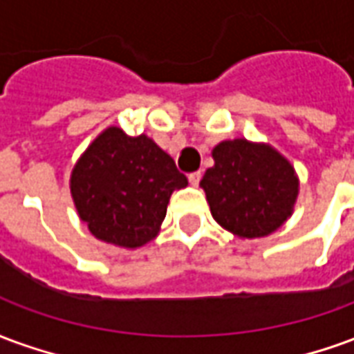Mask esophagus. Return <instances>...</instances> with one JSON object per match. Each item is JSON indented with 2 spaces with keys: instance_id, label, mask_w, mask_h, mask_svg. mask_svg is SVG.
I'll return each mask as SVG.
<instances>
[{
  "instance_id": "34e87169",
  "label": "esophagus",
  "mask_w": 354,
  "mask_h": 354,
  "mask_svg": "<svg viewBox=\"0 0 354 354\" xmlns=\"http://www.w3.org/2000/svg\"><path fill=\"white\" fill-rule=\"evenodd\" d=\"M201 178H203V174H201V172H193V174H189V184L199 185Z\"/></svg>"
}]
</instances>
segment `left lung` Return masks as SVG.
<instances>
[{
  "instance_id": "left-lung-1",
  "label": "left lung",
  "mask_w": 354,
  "mask_h": 354,
  "mask_svg": "<svg viewBox=\"0 0 354 354\" xmlns=\"http://www.w3.org/2000/svg\"><path fill=\"white\" fill-rule=\"evenodd\" d=\"M214 167L201 187L210 212L237 237H266L279 230L297 197L294 167L271 146L248 140H227L212 151Z\"/></svg>"
}]
</instances>
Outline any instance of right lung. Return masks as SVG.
I'll list each match as a JSON object with an SVG mask.
<instances>
[{
  "label": "right lung",
  "mask_w": 354,
  "mask_h": 354,
  "mask_svg": "<svg viewBox=\"0 0 354 354\" xmlns=\"http://www.w3.org/2000/svg\"><path fill=\"white\" fill-rule=\"evenodd\" d=\"M187 185L172 157L144 134L109 127L72 172V197L94 237L136 248L157 235L174 189Z\"/></svg>",
  "instance_id": "add662e5"
}]
</instances>
